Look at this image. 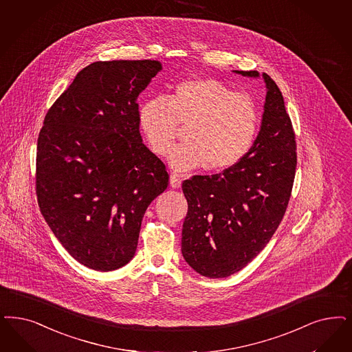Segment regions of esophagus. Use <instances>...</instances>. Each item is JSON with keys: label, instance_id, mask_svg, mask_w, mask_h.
Listing matches in <instances>:
<instances>
[{"label": "esophagus", "instance_id": "34e87169", "mask_svg": "<svg viewBox=\"0 0 352 352\" xmlns=\"http://www.w3.org/2000/svg\"><path fill=\"white\" fill-rule=\"evenodd\" d=\"M181 184H182V177H181L179 174L173 173V174L170 175V186H171L173 188H179Z\"/></svg>", "mask_w": 352, "mask_h": 352}]
</instances>
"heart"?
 I'll return each mask as SVG.
<instances>
[{
    "mask_svg": "<svg viewBox=\"0 0 352 352\" xmlns=\"http://www.w3.org/2000/svg\"><path fill=\"white\" fill-rule=\"evenodd\" d=\"M138 117L152 149L161 156L174 146L178 124H190L187 143L175 146L168 156L170 168L177 171L236 165L251 149L260 124L255 100L214 79L184 80L165 100L142 104Z\"/></svg>",
    "mask_w": 352,
    "mask_h": 352,
    "instance_id": "heart-1",
    "label": "heart"
}]
</instances>
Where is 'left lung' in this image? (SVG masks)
Segmentation results:
<instances>
[{"mask_svg": "<svg viewBox=\"0 0 352 352\" xmlns=\"http://www.w3.org/2000/svg\"><path fill=\"white\" fill-rule=\"evenodd\" d=\"M260 78L257 72H238ZM267 87L260 131L248 153L214 175H194L182 184L188 203L182 255L196 273L225 278L258 255L277 230L290 200L296 143L278 85Z\"/></svg>", "mask_w": 352, "mask_h": 352, "instance_id": "obj_1", "label": "left lung"}]
</instances>
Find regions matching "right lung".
<instances>
[{"label": "right lung", "instance_id": "right-lung-1", "mask_svg": "<svg viewBox=\"0 0 352 352\" xmlns=\"http://www.w3.org/2000/svg\"><path fill=\"white\" fill-rule=\"evenodd\" d=\"M158 61L88 65L48 110L38 133L37 203L63 248L82 265L110 272L136 251L146 208L169 182L143 143L139 95Z\"/></svg>", "mask_w": 352, "mask_h": 352}]
</instances>
